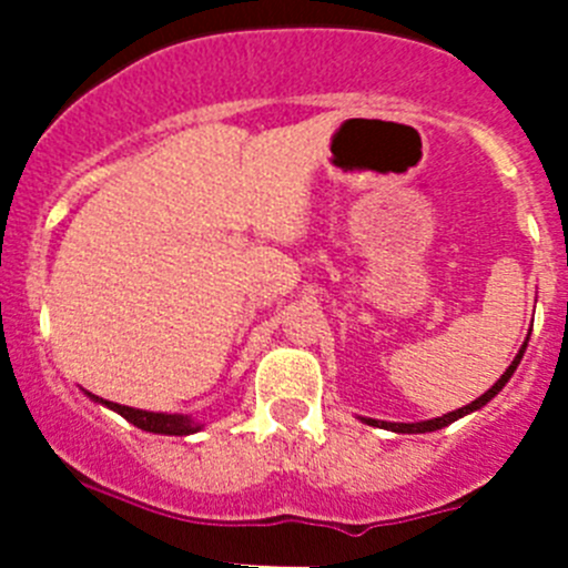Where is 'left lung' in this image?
Here are the masks:
<instances>
[{
  "mask_svg": "<svg viewBox=\"0 0 568 568\" xmlns=\"http://www.w3.org/2000/svg\"><path fill=\"white\" fill-rule=\"evenodd\" d=\"M525 346H528V341H525ZM525 346L519 348V354L517 357H514V363L508 365L506 368V374L500 376V379L495 382V387H489V390H486L484 395H480V398H475L473 404H467V406H462V409H456V412H448V415H443V417H434V420H423V423H385V420H363L368 423V426H379V428H390V432H398V434H426V432H437V428H445L448 426V423H454V420H459V417H464V415H469V412H475V409H480V406L484 404H489L491 398H495L497 393L503 390V387H506V382L511 379L514 376V371H517V365H519V359H523V354H525Z\"/></svg>",
  "mask_w": 568,
  "mask_h": 568,
  "instance_id": "8db88e82",
  "label": "left lung"
}]
</instances>
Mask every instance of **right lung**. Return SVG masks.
I'll use <instances>...</instances> for the list:
<instances>
[{
  "mask_svg": "<svg viewBox=\"0 0 568 568\" xmlns=\"http://www.w3.org/2000/svg\"><path fill=\"white\" fill-rule=\"evenodd\" d=\"M93 398L101 400V404L109 406V409L118 412V415H123L125 420L134 423V426L142 428V432L173 434V437H183V434H194L200 428L197 423H194L192 417H186V415H162V412H142V409H131V406L112 404V400L99 398V395H93Z\"/></svg>",
  "mask_w": 568,
  "mask_h": 568,
  "instance_id": "obj_1",
  "label": "right lung"
}]
</instances>
